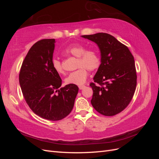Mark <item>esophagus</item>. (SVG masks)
Instances as JSON below:
<instances>
[{
    "instance_id": "34e87169",
    "label": "esophagus",
    "mask_w": 159,
    "mask_h": 159,
    "mask_svg": "<svg viewBox=\"0 0 159 159\" xmlns=\"http://www.w3.org/2000/svg\"><path fill=\"white\" fill-rule=\"evenodd\" d=\"M85 88V85H80L79 86V89H82L83 88Z\"/></svg>"
}]
</instances>
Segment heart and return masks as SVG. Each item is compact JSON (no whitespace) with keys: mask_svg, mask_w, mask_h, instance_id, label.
Here are the masks:
<instances>
[{"mask_svg":"<svg viewBox=\"0 0 159 159\" xmlns=\"http://www.w3.org/2000/svg\"><path fill=\"white\" fill-rule=\"evenodd\" d=\"M64 54L67 56H71L78 57L77 68L78 69L71 72L65 79L67 84L81 85L84 84L88 78L89 71H93L99 68L101 63L100 57L97 51L89 49L79 44H72L69 45L64 50ZM53 68L59 74H64V70L60 60L55 58L52 61Z\"/></svg>","mask_w":159,"mask_h":159,"instance_id":"heart-1","label":"heart"}]
</instances>
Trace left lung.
<instances>
[{"label":"left lung","mask_w":159,"mask_h":159,"mask_svg":"<svg viewBox=\"0 0 159 159\" xmlns=\"http://www.w3.org/2000/svg\"><path fill=\"white\" fill-rule=\"evenodd\" d=\"M81 37L95 42L101 55L94 83L90 84L93 91L91 105L99 113L113 116L126 108L135 91L134 57L126 46L109 34L101 32Z\"/></svg>","instance_id":"8db88e82"}]
</instances>
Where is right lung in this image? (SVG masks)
Wrapping results in <instances>:
<instances>
[{"label":"right lung","mask_w":159,"mask_h":159,"mask_svg":"<svg viewBox=\"0 0 159 159\" xmlns=\"http://www.w3.org/2000/svg\"><path fill=\"white\" fill-rule=\"evenodd\" d=\"M55 39L37 42L28 51L19 74V83L26 103L38 116L59 121L70 113L79 88L61 80L53 68Z\"/></svg>","instance_id":"add662e5"}]
</instances>
